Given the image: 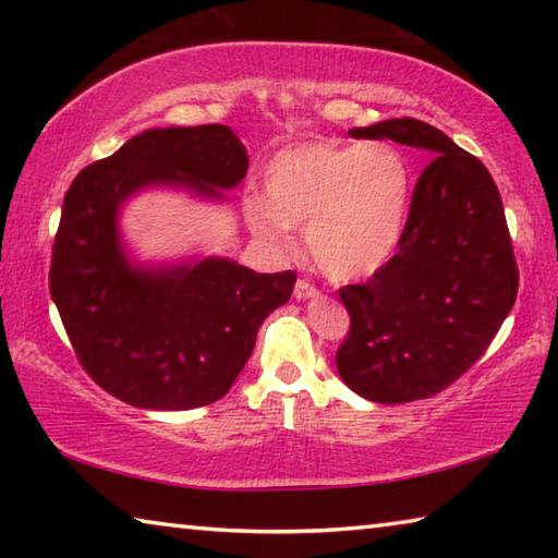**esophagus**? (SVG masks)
<instances>
[{
	"mask_svg": "<svg viewBox=\"0 0 558 558\" xmlns=\"http://www.w3.org/2000/svg\"><path fill=\"white\" fill-rule=\"evenodd\" d=\"M292 295H295L298 300H313V298L319 295V290L315 286H310L307 280H298L295 290H292Z\"/></svg>",
	"mask_w": 558,
	"mask_h": 558,
	"instance_id": "34e87169",
	"label": "esophagus"
}]
</instances>
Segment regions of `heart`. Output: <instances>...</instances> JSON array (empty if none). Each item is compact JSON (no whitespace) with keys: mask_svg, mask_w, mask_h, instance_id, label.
I'll list each match as a JSON object with an SVG mask.
<instances>
[{"mask_svg":"<svg viewBox=\"0 0 558 558\" xmlns=\"http://www.w3.org/2000/svg\"><path fill=\"white\" fill-rule=\"evenodd\" d=\"M263 196L243 206L251 231L286 245L307 229L317 268L335 280L379 272L399 251L411 202V169L389 143L310 140L280 149L263 174Z\"/></svg>","mask_w":558,"mask_h":558,"instance_id":"b5f03b06","label":"heart"}]
</instances>
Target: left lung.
Masks as SVG:
<instances>
[{"label": "left lung", "mask_w": 558, "mask_h": 558, "mask_svg": "<svg viewBox=\"0 0 558 558\" xmlns=\"http://www.w3.org/2000/svg\"><path fill=\"white\" fill-rule=\"evenodd\" d=\"M349 135L393 140L430 162L393 258L364 286L339 290L352 325L337 372L376 403L428 399L485 354L517 300L502 199L487 167L428 122L393 118Z\"/></svg>", "instance_id": "8db88e82"}]
</instances>
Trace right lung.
Listing matches in <instances>:
<instances>
[{
	"instance_id": "right-lung-1",
	"label": "right lung",
	"mask_w": 558,
	"mask_h": 558,
	"mask_svg": "<svg viewBox=\"0 0 558 558\" xmlns=\"http://www.w3.org/2000/svg\"><path fill=\"white\" fill-rule=\"evenodd\" d=\"M248 155L226 125L153 128L90 165L63 196L51 298L83 369L116 399L147 411L219 401L286 305L298 276L256 272L229 258L137 263L120 211L145 189H184L226 202Z\"/></svg>"
}]
</instances>
